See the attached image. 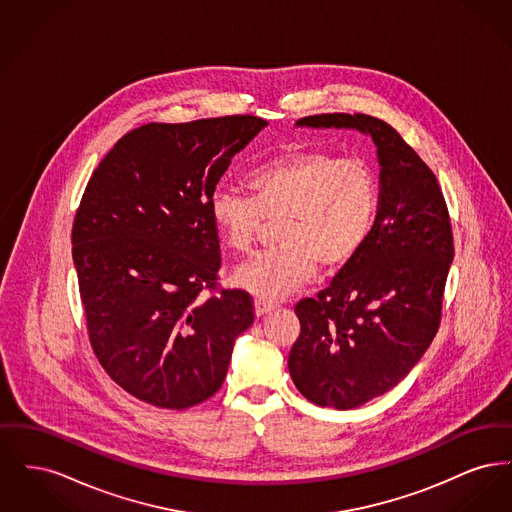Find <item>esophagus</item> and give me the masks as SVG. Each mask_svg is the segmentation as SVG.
<instances>
[{"mask_svg": "<svg viewBox=\"0 0 512 512\" xmlns=\"http://www.w3.org/2000/svg\"><path fill=\"white\" fill-rule=\"evenodd\" d=\"M274 309H276V303L272 299H265V297H257L255 299V315L257 317H263V315H267V313L274 311Z\"/></svg>", "mask_w": 512, "mask_h": 512, "instance_id": "esophagus-1", "label": "esophagus"}]
</instances>
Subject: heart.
<instances>
[{"mask_svg": "<svg viewBox=\"0 0 512 512\" xmlns=\"http://www.w3.org/2000/svg\"><path fill=\"white\" fill-rule=\"evenodd\" d=\"M251 195L217 190L211 219L228 247L247 253L278 222L280 245L236 270L234 282L265 299L282 297L315 270L347 267L365 247L378 213V178L361 159L326 149H290L245 178Z\"/></svg>", "mask_w": 512, "mask_h": 512, "instance_id": "b5f03b06", "label": "heart"}]
</instances>
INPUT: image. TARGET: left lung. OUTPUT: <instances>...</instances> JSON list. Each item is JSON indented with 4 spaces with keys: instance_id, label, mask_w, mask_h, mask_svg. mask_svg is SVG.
<instances>
[{
    "instance_id": "left-lung-1",
    "label": "left lung",
    "mask_w": 512,
    "mask_h": 512,
    "mask_svg": "<svg viewBox=\"0 0 512 512\" xmlns=\"http://www.w3.org/2000/svg\"><path fill=\"white\" fill-rule=\"evenodd\" d=\"M297 126L357 128L378 147L374 228L317 299L295 305L301 334L288 357L311 403L347 411L397 386L438 334L455 255L451 219L436 174L388 122L324 113Z\"/></svg>"
}]
</instances>
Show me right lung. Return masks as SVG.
<instances>
[{
  "mask_svg": "<svg viewBox=\"0 0 512 512\" xmlns=\"http://www.w3.org/2000/svg\"><path fill=\"white\" fill-rule=\"evenodd\" d=\"M267 124L149 122L122 136L82 195L73 261L92 349L113 382L153 407L180 411L217 393L255 318L249 293L219 290L209 203Z\"/></svg>",
  "mask_w": 512,
  "mask_h": 512,
  "instance_id": "add662e5",
  "label": "right lung"
}]
</instances>
